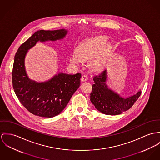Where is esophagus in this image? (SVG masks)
<instances>
[{"label":"esophagus","instance_id":"34e87169","mask_svg":"<svg viewBox=\"0 0 160 160\" xmlns=\"http://www.w3.org/2000/svg\"><path fill=\"white\" fill-rule=\"evenodd\" d=\"M88 77H86V75H82V77L81 78V82H86V81H88Z\"/></svg>","mask_w":160,"mask_h":160}]
</instances>
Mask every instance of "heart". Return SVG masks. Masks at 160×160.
I'll return each instance as SVG.
<instances>
[{"instance_id":"b5f03b06","label":"heart","mask_w":160,"mask_h":160,"mask_svg":"<svg viewBox=\"0 0 160 160\" xmlns=\"http://www.w3.org/2000/svg\"><path fill=\"white\" fill-rule=\"evenodd\" d=\"M110 46L107 44V38L97 37L89 38L81 42L77 52L70 57V62L75 66H79L83 62L88 61V66L93 71L102 70L108 60Z\"/></svg>"}]
</instances>
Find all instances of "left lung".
<instances>
[{
  "instance_id": "1",
  "label": "left lung",
  "mask_w": 160,
  "mask_h": 160,
  "mask_svg": "<svg viewBox=\"0 0 160 160\" xmlns=\"http://www.w3.org/2000/svg\"><path fill=\"white\" fill-rule=\"evenodd\" d=\"M107 71L94 76L90 100L96 108L107 115H118L129 110L141 94V89L128 97H122L107 85Z\"/></svg>"
}]
</instances>
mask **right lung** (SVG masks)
<instances>
[{
  "instance_id": "1",
  "label": "right lung",
  "mask_w": 160,
  "mask_h": 160,
  "mask_svg": "<svg viewBox=\"0 0 160 160\" xmlns=\"http://www.w3.org/2000/svg\"><path fill=\"white\" fill-rule=\"evenodd\" d=\"M68 32L65 29L38 30L19 47L15 55L12 72L14 91L22 105L36 116L53 118L58 115L79 88L82 75L60 72L48 81L38 82L27 74L25 56L39 41L61 40Z\"/></svg>"
}]
</instances>
